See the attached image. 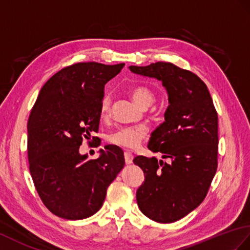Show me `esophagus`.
<instances>
[{
    "mask_svg": "<svg viewBox=\"0 0 250 250\" xmlns=\"http://www.w3.org/2000/svg\"><path fill=\"white\" fill-rule=\"evenodd\" d=\"M125 161L126 165H130L133 161V154L130 151H125Z\"/></svg>",
    "mask_w": 250,
    "mask_h": 250,
    "instance_id": "obj_1",
    "label": "esophagus"
}]
</instances>
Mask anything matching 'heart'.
<instances>
[{"label": "heart", "mask_w": 250, "mask_h": 250, "mask_svg": "<svg viewBox=\"0 0 250 250\" xmlns=\"http://www.w3.org/2000/svg\"><path fill=\"white\" fill-rule=\"evenodd\" d=\"M131 96L139 106L147 107L154 101V94L148 87L137 86L131 90ZM112 98L109 94H104L100 102V114L106 117L111 111ZM147 136V129L144 126L121 127L108 135L107 141L114 146L125 149H135Z\"/></svg>", "instance_id": "obj_1"}]
</instances>
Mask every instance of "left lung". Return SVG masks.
<instances>
[{"instance_id":"1","label":"left lung","mask_w":250,"mask_h":250,"mask_svg":"<svg viewBox=\"0 0 250 250\" xmlns=\"http://www.w3.org/2000/svg\"><path fill=\"white\" fill-rule=\"evenodd\" d=\"M130 70L162 81L169 100L165 121L152 133L148 149L171 163L141 155L133 160L146 175L137 205L156 223L177 222L204 201L216 173L217 112L204 81L187 69L158 62Z\"/></svg>"}]
</instances>
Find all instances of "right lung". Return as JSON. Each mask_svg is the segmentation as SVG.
<instances>
[{"mask_svg":"<svg viewBox=\"0 0 250 250\" xmlns=\"http://www.w3.org/2000/svg\"><path fill=\"white\" fill-rule=\"evenodd\" d=\"M124 66L72 63L42 86L34 104L27 121L28 166L40 199L56 216L77 220L94 215L125 166L124 151L116 146H106L98 159L79 152L84 141L100 146L94 134L104 85Z\"/></svg>","mask_w":250,"mask_h":250,"instance_id":"1","label":"right lung"}]
</instances>
